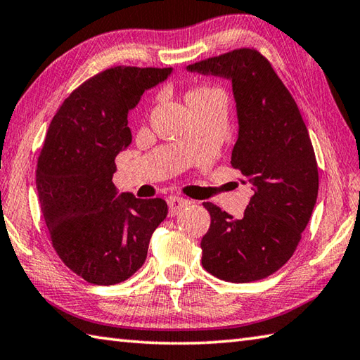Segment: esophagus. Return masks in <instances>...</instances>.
<instances>
[{
	"instance_id": "1",
	"label": "esophagus",
	"mask_w": 360,
	"mask_h": 360,
	"mask_svg": "<svg viewBox=\"0 0 360 360\" xmlns=\"http://www.w3.org/2000/svg\"><path fill=\"white\" fill-rule=\"evenodd\" d=\"M167 205L169 210H171V216L179 214L183 208L189 205V202L183 198H179V195H171V198H167Z\"/></svg>"
}]
</instances>
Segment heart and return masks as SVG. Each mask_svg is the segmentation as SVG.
Here are the masks:
<instances>
[{
    "mask_svg": "<svg viewBox=\"0 0 360 360\" xmlns=\"http://www.w3.org/2000/svg\"><path fill=\"white\" fill-rule=\"evenodd\" d=\"M216 96H221V92L218 89H214V87L208 84H200V86L191 87V89L185 94V100L188 106L193 110V108L205 103V101L212 100Z\"/></svg>",
    "mask_w": 360,
    "mask_h": 360,
    "instance_id": "heart-1",
    "label": "heart"
}]
</instances>
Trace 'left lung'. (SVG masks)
<instances>
[{
    "label": "left lung",
    "mask_w": 360,
    "mask_h": 360,
    "mask_svg": "<svg viewBox=\"0 0 360 360\" xmlns=\"http://www.w3.org/2000/svg\"><path fill=\"white\" fill-rule=\"evenodd\" d=\"M186 69L232 81L240 128L230 162L254 191L241 219L203 202L212 224L200 241L202 266L226 282L264 279L293 255L316 203L318 166L307 127L269 60L254 49Z\"/></svg>",
    "instance_id": "1"
}]
</instances>
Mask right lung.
Instances as JSON below:
<instances>
[{"mask_svg":"<svg viewBox=\"0 0 360 360\" xmlns=\"http://www.w3.org/2000/svg\"><path fill=\"white\" fill-rule=\"evenodd\" d=\"M172 69L111 67L75 89L53 117L36 185L53 248L75 274L114 285L144 264L167 203L117 195V155L131 144L127 116Z\"/></svg>","mask_w":360,"mask_h":360,"instance_id":"right-lung-1","label":"right lung"}]
</instances>
